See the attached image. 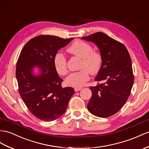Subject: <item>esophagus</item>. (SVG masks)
<instances>
[{
  "mask_svg": "<svg viewBox=\"0 0 149 149\" xmlns=\"http://www.w3.org/2000/svg\"><path fill=\"white\" fill-rule=\"evenodd\" d=\"M74 91L75 92H78L79 91V90H80L81 89V87H79V86H78V87H74Z\"/></svg>",
  "mask_w": 149,
  "mask_h": 149,
  "instance_id": "obj_1",
  "label": "esophagus"
}]
</instances>
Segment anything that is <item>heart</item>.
<instances>
[{
  "label": "heart",
  "mask_w": 149,
  "mask_h": 149,
  "mask_svg": "<svg viewBox=\"0 0 149 149\" xmlns=\"http://www.w3.org/2000/svg\"><path fill=\"white\" fill-rule=\"evenodd\" d=\"M68 52L72 55L81 58L80 71L72 72L66 79L69 86H81L88 80L89 72L95 74L100 70L102 58L101 54L93 50L92 46L83 41L74 42L68 48ZM66 57L61 52H57L54 58V65L58 74L62 76L68 73Z\"/></svg>",
  "instance_id": "1"
}]
</instances>
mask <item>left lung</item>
I'll list each match as a JSON object with an SVG mask.
<instances>
[{
  "label": "left lung",
  "mask_w": 149,
  "mask_h": 149,
  "mask_svg": "<svg viewBox=\"0 0 149 149\" xmlns=\"http://www.w3.org/2000/svg\"><path fill=\"white\" fill-rule=\"evenodd\" d=\"M81 39L95 43L102 58L95 78L100 83L90 87L92 95L87 108L96 116L110 117L121 109L131 93L134 76L130 54L122 43L102 32Z\"/></svg>",
  "instance_id": "obj_1"
}]
</instances>
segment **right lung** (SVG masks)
I'll return each instance as SVG.
<instances>
[{
	"instance_id": "1",
	"label": "right lung",
	"mask_w": 149,
	"mask_h": 149,
	"mask_svg": "<svg viewBox=\"0 0 149 149\" xmlns=\"http://www.w3.org/2000/svg\"><path fill=\"white\" fill-rule=\"evenodd\" d=\"M72 39L37 36L26 43L17 59L16 77L19 95L31 113L40 120L52 121L61 117L74 93L72 87L63 88V80L54 65L58 50ZM35 66L40 68L38 75L32 73Z\"/></svg>"
}]
</instances>
